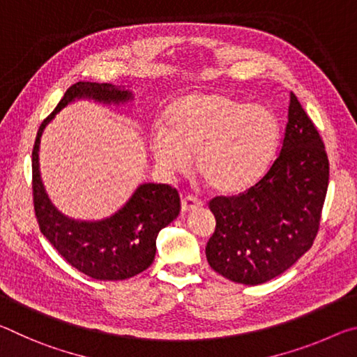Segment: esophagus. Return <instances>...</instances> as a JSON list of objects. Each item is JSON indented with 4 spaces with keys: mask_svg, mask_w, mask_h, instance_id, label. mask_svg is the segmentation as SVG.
Wrapping results in <instances>:
<instances>
[{
    "mask_svg": "<svg viewBox=\"0 0 357 357\" xmlns=\"http://www.w3.org/2000/svg\"><path fill=\"white\" fill-rule=\"evenodd\" d=\"M202 206H203V203L198 200L197 197L185 195V197L181 198V209H183V213H189V211L202 208Z\"/></svg>",
    "mask_w": 357,
    "mask_h": 357,
    "instance_id": "1",
    "label": "esophagus"
}]
</instances>
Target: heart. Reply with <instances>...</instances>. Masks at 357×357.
Here are the masks:
<instances>
[{"label": "heart", "mask_w": 357, "mask_h": 357, "mask_svg": "<svg viewBox=\"0 0 357 357\" xmlns=\"http://www.w3.org/2000/svg\"><path fill=\"white\" fill-rule=\"evenodd\" d=\"M280 140L277 114L220 93L184 96L167 108L164 129L151 135L155 164L184 173L195 159L204 184L219 195L252 187L273 162Z\"/></svg>", "instance_id": "b5f03b06"}]
</instances>
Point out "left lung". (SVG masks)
I'll return each mask as SVG.
<instances>
[{"instance_id":"obj_1","label":"left lung","mask_w":357,"mask_h":357,"mask_svg":"<svg viewBox=\"0 0 357 357\" xmlns=\"http://www.w3.org/2000/svg\"><path fill=\"white\" fill-rule=\"evenodd\" d=\"M328 184L324 143L291 93L280 153L269 170L239 195L209 202L215 217L206 245L211 268L244 285L285 273L317 238Z\"/></svg>"}]
</instances>
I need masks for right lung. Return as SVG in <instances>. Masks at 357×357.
I'll use <instances>...</instances> for the list:
<instances>
[{
	"label": "right lung",
	"instance_id": "right-lung-1",
	"mask_svg": "<svg viewBox=\"0 0 357 357\" xmlns=\"http://www.w3.org/2000/svg\"><path fill=\"white\" fill-rule=\"evenodd\" d=\"M84 98L119 104L130 100L132 93L112 83L77 82L42 121L33 146L36 219L40 233L77 271L96 280H126L143 273L154 261L157 234L179 214V193L168 184H142L118 213L98 222L69 219L53 206L39 173L40 135L61 108Z\"/></svg>",
	"mask_w": 357,
	"mask_h": 357
}]
</instances>
